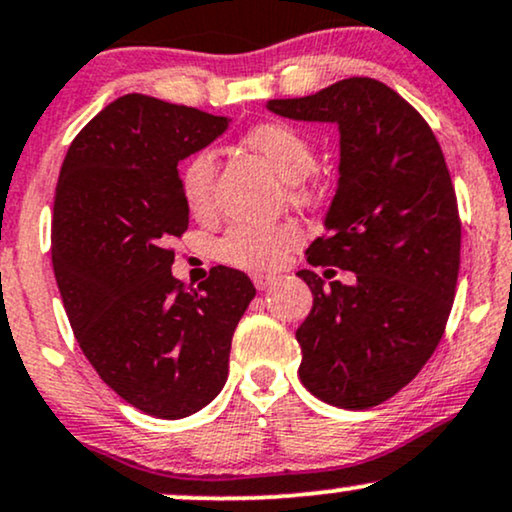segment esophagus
<instances>
[{"instance_id":"obj_1","label":"esophagus","mask_w":512,"mask_h":512,"mask_svg":"<svg viewBox=\"0 0 512 512\" xmlns=\"http://www.w3.org/2000/svg\"><path fill=\"white\" fill-rule=\"evenodd\" d=\"M250 279L255 283L257 291H264V288H269L274 283V276H267V274H252Z\"/></svg>"}]
</instances>
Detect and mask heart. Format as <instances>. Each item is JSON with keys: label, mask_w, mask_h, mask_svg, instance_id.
<instances>
[{"label": "heart", "mask_w": 512, "mask_h": 512, "mask_svg": "<svg viewBox=\"0 0 512 512\" xmlns=\"http://www.w3.org/2000/svg\"><path fill=\"white\" fill-rule=\"evenodd\" d=\"M243 143L272 166L283 181L291 183L288 193L293 202L310 200L312 193L303 178L315 166V150L303 133L286 123H260L245 133ZM214 174H217V159L212 150L195 152L183 164L181 195L195 217L207 214L214 205ZM300 240H303V233L291 221L274 226L236 224L217 240L214 252H217V260L231 267L248 269V272H274L298 248Z\"/></svg>", "instance_id": "heart-1"}]
</instances>
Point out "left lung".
I'll list each match as a JSON object with an SVG mask.
<instances>
[{
    "label": "left lung",
    "mask_w": 512,
    "mask_h": 512,
    "mask_svg": "<svg viewBox=\"0 0 512 512\" xmlns=\"http://www.w3.org/2000/svg\"><path fill=\"white\" fill-rule=\"evenodd\" d=\"M267 107L341 131V178L307 262L353 272V283L324 286L312 269L298 272L312 291L295 331L298 374L324 403L374 408L420 374L451 315L460 214L446 159L422 114L374 78Z\"/></svg>",
    "instance_id": "1"
}]
</instances>
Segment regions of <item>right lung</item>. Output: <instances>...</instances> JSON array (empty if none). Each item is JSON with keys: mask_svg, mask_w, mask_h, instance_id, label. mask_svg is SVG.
Wrapping results in <instances>:
<instances>
[{"mask_svg": "<svg viewBox=\"0 0 512 512\" xmlns=\"http://www.w3.org/2000/svg\"><path fill=\"white\" fill-rule=\"evenodd\" d=\"M224 116L123 95L80 131L54 195L52 264L73 334L109 389L145 415H193L226 384L233 331L255 298L243 272L212 267L188 291L169 243L188 229L178 162Z\"/></svg>", "mask_w": 512, "mask_h": 512, "instance_id": "right-lung-1", "label": "right lung"}]
</instances>
